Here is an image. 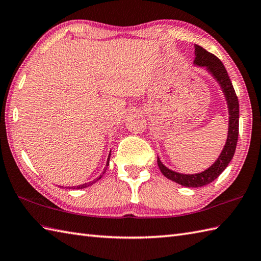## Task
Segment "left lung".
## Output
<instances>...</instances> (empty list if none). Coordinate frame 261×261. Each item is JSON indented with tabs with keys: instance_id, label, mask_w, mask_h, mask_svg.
I'll return each instance as SVG.
<instances>
[{
	"instance_id": "1",
	"label": "left lung",
	"mask_w": 261,
	"mask_h": 261,
	"mask_svg": "<svg viewBox=\"0 0 261 261\" xmlns=\"http://www.w3.org/2000/svg\"><path fill=\"white\" fill-rule=\"evenodd\" d=\"M194 63L201 67H205L209 70V72L212 73V76L219 82L225 95V99H227L228 102L230 117L228 138L222 153L220 154L216 163L204 172L198 173V174H181V173L173 172L167 169V167L162 164V162L158 158V165L162 174L169 179H172V181L188 188L204 187V185L211 183L221 174L225 167L230 163V161L233 158L239 135V101L223 63L220 61L218 57L210 54L209 51H206L198 44H195Z\"/></svg>"
}]
</instances>
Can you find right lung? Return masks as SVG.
<instances>
[{
    "mask_svg": "<svg viewBox=\"0 0 261 261\" xmlns=\"http://www.w3.org/2000/svg\"><path fill=\"white\" fill-rule=\"evenodd\" d=\"M109 159H111V154H109V156H108V160H107V163H106V169H107V166L109 165ZM106 169L103 170V173L106 172ZM103 173H102V174H103ZM101 176H102V175H100L99 177H97L96 179H94V181H91V182L85 183V184H80V185H78V187H69V189H84V188H87V187H89V185L96 183V182L98 181V179H100V178H101Z\"/></svg>",
    "mask_w": 261,
    "mask_h": 261,
    "instance_id": "add662e5",
    "label": "right lung"
}]
</instances>
